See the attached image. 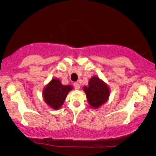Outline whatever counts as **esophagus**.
<instances>
[{"label": "esophagus", "mask_w": 156, "mask_h": 156, "mask_svg": "<svg viewBox=\"0 0 156 156\" xmlns=\"http://www.w3.org/2000/svg\"><path fill=\"white\" fill-rule=\"evenodd\" d=\"M74 88L76 89H80V84H79L78 82H74Z\"/></svg>", "instance_id": "obj_1"}]
</instances>
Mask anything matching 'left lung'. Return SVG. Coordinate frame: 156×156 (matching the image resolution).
I'll use <instances>...</instances> for the list:
<instances>
[{
	"mask_svg": "<svg viewBox=\"0 0 156 156\" xmlns=\"http://www.w3.org/2000/svg\"><path fill=\"white\" fill-rule=\"evenodd\" d=\"M89 104L93 108H97L107 101L109 97V88L107 84L97 76H92L88 87H84Z\"/></svg>",
	"mask_w": 156,
	"mask_h": 156,
	"instance_id": "1",
	"label": "left lung"
}]
</instances>
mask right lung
I'll list each match as a JSON object with an SVG mask.
<instances>
[{
  "mask_svg": "<svg viewBox=\"0 0 156 156\" xmlns=\"http://www.w3.org/2000/svg\"><path fill=\"white\" fill-rule=\"evenodd\" d=\"M72 88L73 87L70 85H62L60 81L56 78L52 79L43 89L44 101L53 109H58L63 104L67 94Z\"/></svg>",
  "mask_w": 156,
  "mask_h": 156,
  "instance_id": "add662e5",
  "label": "right lung"
}]
</instances>
